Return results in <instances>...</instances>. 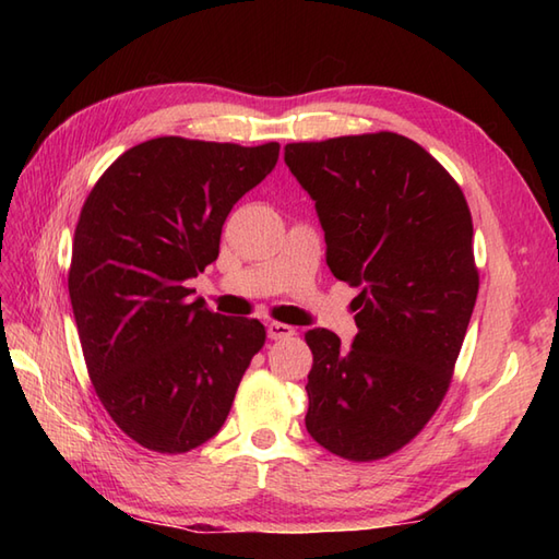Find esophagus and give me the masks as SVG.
<instances>
[{
	"label": "esophagus",
	"instance_id": "1",
	"mask_svg": "<svg viewBox=\"0 0 559 559\" xmlns=\"http://www.w3.org/2000/svg\"><path fill=\"white\" fill-rule=\"evenodd\" d=\"M295 334V329L288 324H281V322H269L266 324V336L271 341H278V338H288Z\"/></svg>",
	"mask_w": 559,
	"mask_h": 559
}]
</instances>
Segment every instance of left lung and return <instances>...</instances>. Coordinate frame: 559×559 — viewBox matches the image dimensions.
I'll return each mask as SVG.
<instances>
[{"mask_svg": "<svg viewBox=\"0 0 559 559\" xmlns=\"http://www.w3.org/2000/svg\"><path fill=\"white\" fill-rule=\"evenodd\" d=\"M286 165L314 201L331 273L360 288L350 346L329 329L305 334L307 432L343 459L389 456L442 403L476 307L468 204L394 132L288 144Z\"/></svg>", "mask_w": 559, "mask_h": 559, "instance_id": "left-lung-1", "label": "left lung"}]
</instances>
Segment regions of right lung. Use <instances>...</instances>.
I'll use <instances>...</instances> for the list:
<instances>
[{"label": "right lung", "instance_id": "right-lung-1", "mask_svg": "<svg viewBox=\"0 0 559 559\" xmlns=\"http://www.w3.org/2000/svg\"><path fill=\"white\" fill-rule=\"evenodd\" d=\"M278 144L160 136L124 151L81 209L69 298L83 358L124 435L185 454L221 430L264 324L189 300L230 209L276 168Z\"/></svg>", "mask_w": 559, "mask_h": 559}]
</instances>
